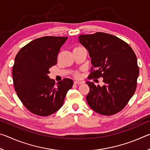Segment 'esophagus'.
Here are the masks:
<instances>
[{"instance_id": "1", "label": "esophagus", "mask_w": 150, "mask_h": 150, "mask_svg": "<svg viewBox=\"0 0 150 150\" xmlns=\"http://www.w3.org/2000/svg\"><path fill=\"white\" fill-rule=\"evenodd\" d=\"M82 83H83V82H82V81H74V84L75 85H81L82 84Z\"/></svg>"}]
</instances>
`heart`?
<instances>
[{"mask_svg": "<svg viewBox=\"0 0 150 150\" xmlns=\"http://www.w3.org/2000/svg\"><path fill=\"white\" fill-rule=\"evenodd\" d=\"M78 47H76L75 48H78ZM74 76L75 77H79V72L78 71H76L74 73Z\"/></svg>", "mask_w": 150, "mask_h": 150, "instance_id": "heart-1", "label": "heart"}]
</instances>
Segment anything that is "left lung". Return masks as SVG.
Listing matches in <instances>:
<instances>
[{"instance_id":"obj_1","label":"left lung","mask_w":150,"mask_h":150,"mask_svg":"<svg viewBox=\"0 0 150 150\" xmlns=\"http://www.w3.org/2000/svg\"><path fill=\"white\" fill-rule=\"evenodd\" d=\"M79 40L91 57L88 79L103 77L105 83L100 87L86 82L90 88L88 105L100 115H115L125 107L136 89L139 67L135 53L126 42L107 33L80 35Z\"/></svg>"}]
</instances>
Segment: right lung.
I'll list each match as a JSON object with an SVG mask.
<instances>
[{"label": "right lung", "instance_id": "right-lung-1", "mask_svg": "<svg viewBox=\"0 0 150 150\" xmlns=\"http://www.w3.org/2000/svg\"><path fill=\"white\" fill-rule=\"evenodd\" d=\"M67 37L44 36L32 40L18 52L12 68L14 89L28 110L47 116L62 107L73 82L67 78L55 84L48 74L57 64L61 47Z\"/></svg>", "mask_w": 150, "mask_h": 150}]
</instances>
